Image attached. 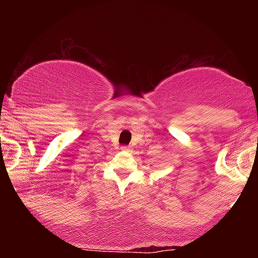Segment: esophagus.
<instances>
[{"instance_id":"1","label":"esophagus","mask_w":258,"mask_h":258,"mask_svg":"<svg viewBox=\"0 0 258 258\" xmlns=\"http://www.w3.org/2000/svg\"><path fill=\"white\" fill-rule=\"evenodd\" d=\"M122 150H130V147H122Z\"/></svg>"}]
</instances>
